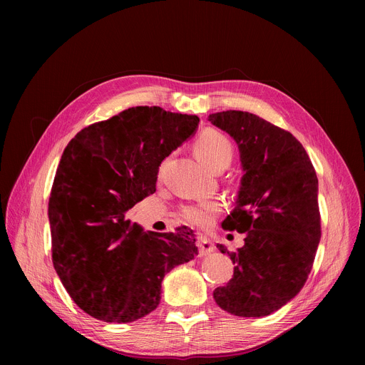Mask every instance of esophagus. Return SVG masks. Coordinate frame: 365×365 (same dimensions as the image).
I'll return each instance as SVG.
<instances>
[{"mask_svg": "<svg viewBox=\"0 0 365 365\" xmlns=\"http://www.w3.org/2000/svg\"><path fill=\"white\" fill-rule=\"evenodd\" d=\"M197 247H199V255H207V254H211L215 250L214 244L210 240H207L206 237H200L197 240Z\"/></svg>", "mask_w": 365, "mask_h": 365, "instance_id": "esophagus-1", "label": "esophagus"}]
</instances>
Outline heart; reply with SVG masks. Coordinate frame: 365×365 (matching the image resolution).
<instances>
[{"label": "heart", "instance_id": "1", "mask_svg": "<svg viewBox=\"0 0 365 365\" xmlns=\"http://www.w3.org/2000/svg\"><path fill=\"white\" fill-rule=\"evenodd\" d=\"M197 159L211 170L228 166L232 159V144L227 135L217 130H206L195 143ZM221 205L215 200H200L185 205L180 210L182 218L192 225H210L220 212Z\"/></svg>", "mask_w": 365, "mask_h": 365}]
</instances>
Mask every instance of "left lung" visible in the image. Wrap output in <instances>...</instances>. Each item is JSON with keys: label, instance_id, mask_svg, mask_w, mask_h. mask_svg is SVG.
I'll list each match as a JSON object with an SVG mask.
<instances>
[{"label": "left lung", "instance_id": "left-lung-1", "mask_svg": "<svg viewBox=\"0 0 365 365\" xmlns=\"http://www.w3.org/2000/svg\"><path fill=\"white\" fill-rule=\"evenodd\" d=\"M238 145L242 178L235 207L222 228L245 234L230 252L234 276L214 290L228 314L262 318L279 310L303 287L321 241L318 178L303 145L289 133L251 113L207 117Z\"/></svg>", "mask_w": 365, "mask_h": 365}]
</instances>
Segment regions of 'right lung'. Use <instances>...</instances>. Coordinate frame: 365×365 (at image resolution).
Returning <instances> with one entry per match:
<instances>
[{
  "label": "right lung",
  "instance_id": "1",
  "mask_svg": "<svg viewBox=\"0 0 365 365\" xmlns=\"http://www.w3.org/2000/svg\"><path fill=\"white\" fill-rule=\"evenodd\" d=\"M196 115L134 107L66 145L48 199L53 266L88 315L128 324L160 303L166 273L197 255L195 234L153 232L125 218L155 192L159 166L192 137Z\"/></svg>",
  "mask_w": 365,
  "mask_h": 365
}]
</instances>
